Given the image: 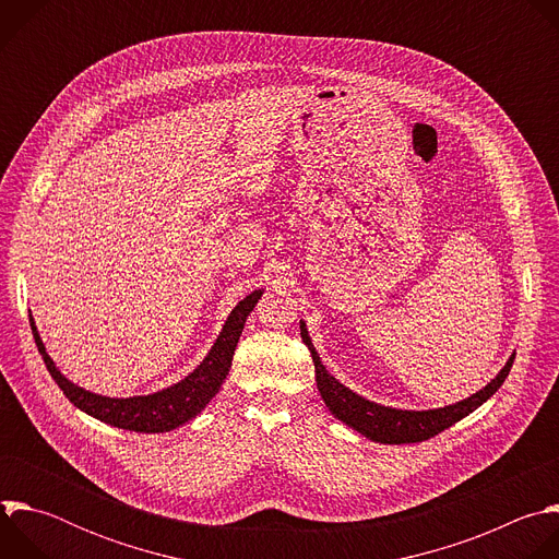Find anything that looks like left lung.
Returning <instances> with one entry per match:
<instances>
[{"mask_svg": "<svg viewBox=\"0 0 559 559\" xmlns=\"http://www.w3.org/2000/svg\"><path fill=\"white\" fill-rule=\"evenodd\" d=\"M300 336L307 349L311 352V360L316 367V386L321 391L323 403L332 412L334 418L352 427L354 431L362 433L365 438L380 442V444H409V442H423L440 431L449 429L464 416L473 414L477 407L485 405L489 397L502 386L507 380L515 354L507 360V365L500 369V373L480 391H475L473 395L464 397V401L455 405H447L440 409H425V412H414V409H393L378 405L373 401H367V397L358 395L343 382H338L321 362V356H318L316 347L311 345V338L307 334L305 321H300Z\"/></svg>", "mask_w": 559, "mask_h": 559, "instance_id": "8db88e82", "label": "left lung"}]
</instances>
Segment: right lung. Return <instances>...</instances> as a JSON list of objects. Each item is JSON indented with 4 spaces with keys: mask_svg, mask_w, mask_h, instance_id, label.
<instances>
[{
    "mask_svg": "<svg viewBox=\"0 0 559 559\" xmlns=\"http://www.w3.org/2000/svg\"><path fill=\"white\" fill-rule=\"evenodd\" d=\"M261 296H263V289H254L250 296H246L229 311L218 338L214 341L212 349L192 373H188L183 380L162 391H154L147 395H132V397L99 395L70 382L48 356L39 338V332L35 328L33 316H31V328H33L37 349L46 362V369L50 371L52 380L59 384V389L66 393V397L76 409H82L84 414L106 425H112L117 429L136 431V433H164L197 418L210 405L212 397L218 393L221 384L229 373L236 343L241 338L248 316Z\"/></svg>",
    "mask_w": 559,
    "mask_h": 559,
    "instance_id": "right-lung-1",
    "label": "right lung"
}]
</instances>
